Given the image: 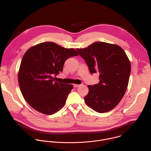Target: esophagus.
I'll return each mask as SVG.
<instances>
[{"label": "esophagus", "mask_w": 151, "mask_h": 151, "mask_svg": "<svg viewBox=\"0 0 151 151\" xmlns=\"http://www.w3.org/2000/svg\"><path fill=\"white\" fill-rule=\"evenodd\" d=\"M73 86H74V87H78L80 86V85H78V84H74Z\"/></svg>", "instance_id": "esophagus-1"}]
</instances>
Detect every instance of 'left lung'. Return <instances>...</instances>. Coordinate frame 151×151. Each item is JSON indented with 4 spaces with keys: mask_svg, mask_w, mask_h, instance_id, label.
Instances as JSON below:
<instances>
[{
    "mask_svg": "<svg viewBox=\"0 0 151 151\" xmlns=\"http://www.w3.org/2000/svg\"><path fill=\"white\" fill-rule=\"evenodd\" d=\"M91 74L99 73V83L88 86L84 98L86 105L98 113L107 112L120 102L127 88L131 64L119 46L96 42L84 49H77Z\"/></svg>",
    "mask_w": 151,
    "mask_h": 151,
    "instance_id": "left-lung-1",
    "label": "left lung"
}]
</instances>
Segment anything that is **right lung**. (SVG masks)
Segmentation results:
<instances>
[{
	"instance_id": "1",
	"label": "right lung",
	"mask_w": 151,
	"mask_h": 151,
	"mask_svg": "<svg viewBox=\"0 0 151 151\" xmlns=\"http://www.w3.org/2000/svg\"><path fill=\"white\" fill-rule=\"evenodd\" d=\"M74 49H66L52 42L36 45L25 53L18 80L26 102L37 111L53 114L65 105L71 84L54 82V75L63 71L65 61L78 56Z\"/></svg>"
}]
</instances>
